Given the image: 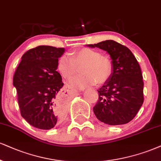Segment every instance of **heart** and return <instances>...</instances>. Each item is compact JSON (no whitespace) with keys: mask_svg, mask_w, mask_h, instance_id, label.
<instances>
[{"mask_svg":"<svg viewBox=\"0 0 161 161\" xmlns=\"http://www.w3.org/2000/svg\"><path fill=\"white\" fill-rule=\"evenodd\" d=\"M82 75L71 78L69 84L76 88H85L96 84H104L108 80L113 70L112 62L108 57L102 56L98 51L84 47L63 55L58 59L57 68L64 78L75 74L77 66H80Z\"/></svg>","mask_w":161,"mask_h":161,"instance_id":"obj_1","label":"heart"}]
</instances>
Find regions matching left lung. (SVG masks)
Returning <instances> with one entry per match:
<instances>
[{"mask_svg":"<svg viewBox=\"0 0 161 161\" xmlns=\"http://www.w3.org/2000/svg\"><path fill=\"white\" fill-rule=\"evenodd\" d=\"M90 47L107 51L113 70L98 90V100L93 108L96 118L110 125L126 124L135 117L143 103V80L140 65L128 47L114 40L102 41Z\"/></svg>","mask_w":161,"mask_h":161,"instance_id":"8db88e82","label":"left lung"}]
</instances>
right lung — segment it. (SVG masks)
I'll return each instance as SVG.
<instances>
[{
    "instance_id": "right-lung-1",
    "label": "right lung",
    "mask_w": 161,
    "mask_h": 161,
    "mask_svg": "<svg viewBox=\"0 0 161 161\" xmlns=\"http://www.w3.org/2000/svg\"><path fill=\"white\" fill-rule=\"evenodd\" d=\"M63 47L40 45L21 57L13 77L21 115L30 125L49 130L63 119L65 104L59 100L63 83L57 69Z\"/></svg>"
}]
</instances>
